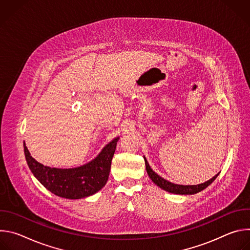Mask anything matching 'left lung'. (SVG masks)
<instances>
[{"mask_svg":"<svg viewBox=\"0 0 250 250\" xmlns=\"http://www.w3.org/2000/svg\"><path fill=\"white\" fill-rule=\"evenodd\" d=\"M144 158H145V161H146V167L147 174H148L150 179L152 180V182L155 185H157L158 187H160L162 190H164L166 192H169V193H172V194H177V195H194V194H197V193L203 191L204 189H206L208 185H210L213 181H215V179L220 174V173H218L217 175L213 176L211 179L206 181L205 183L198 184V185H179V184H174V183H171V182L165 180L164 178H162L158 174H156L151 169V167L149 166L146 158V157H144Z\"/></svg>","mask_w":250,"mask_h":250,"instance_id":"1","label":"left lung"}]
</instances>
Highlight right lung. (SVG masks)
I'll use <instances>...</instances> for the list:
<instances>
[{
  "instance_id": "right-lung-1",
  "label": "right lung",
  "mask_w": 250,
  "mask_h": 250,
  "mask_svg": "<svg viewBox=\"0 0 250 250\" xmlns=\"http://www.w3.org/2000/svg\"><path fill=\"white\" fill-rule=\"evenodd\" d=\"M120 137L114 138L90 162L75 168H51L35 160L23 142L27 165L34 177L54 195L76 200L99 192L109 179L112 159Z\"/></svg>"
}]
</instances>
